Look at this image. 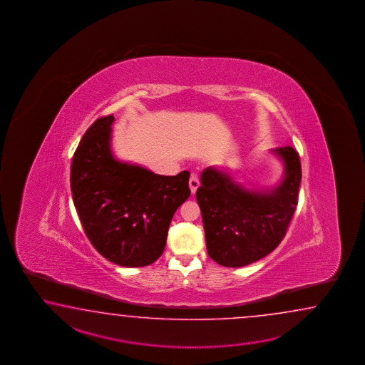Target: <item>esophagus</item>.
<instances>
[{"label":"esophagus","instance_id":"esophagus-1","mask_svg":"<svg viewBox=\"0 0 365 365\" xmlns=\"http://www.w3.org/2000/svg\"><path fill=\"white\" fill-rule=\"evenodd\" d=\"M200 178L193 173L192 176H190V180H189V187H190V190H192V193H195V190L198 189V186H200Z\"/></svg>","mask_w":365,"mask_h":365}]
</instances>
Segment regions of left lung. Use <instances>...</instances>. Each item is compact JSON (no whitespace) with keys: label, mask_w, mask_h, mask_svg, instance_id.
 <instances>
[{"label":"left lung","mask_w":365,"mask_h":365,"mask_svg":"<svg viewBox=\"0 0 365 365\" xmlns=\"http://www.w3.org/2000/svg\"><path fill=\"white\" fill-rule=\"evenodd\" d=\"M284 163V179L270 192L247 190L230 175L203 170L195 198L202 212L209 256L222 266L241 267L277 248L294 217L302 164L295 148H275Z\"/></svg>","instance_id":"8db88e82"}]
</instances>
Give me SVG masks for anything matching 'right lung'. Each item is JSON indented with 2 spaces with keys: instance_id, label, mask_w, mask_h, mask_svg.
<instances>
[{
  "instance_id": "right-lung-1",
  "label": "right lung",
  "mask_w": 365,
  "mask_h": 365,
  "mask_svg": "<svg viewBox=\"0 0 365 365\" xmlns=\"http://www.w3.org/2000/svg\"><path fill=\"white\" fill-rule=\"evenodd\" d=\"M113 120L98 118L78 145L70 170L73 202L101 256L124 267L148 266L162 256L172 217L190 195V173L162 176L116 160Z\"/></svg>"
}]
</instances>
